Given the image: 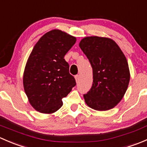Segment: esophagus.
Returning <instances> with one entry per match:
<instances>
[{"label":"esophagus","instance_id":"obj_1","mask_svg":"<svg viewBox=\"0 0 147 147\" xmlns=\"http://www.w3.org/2000/svg\"><path fill=\"white\" fill-rule=\"evenodd\" d=\"M80 75H76V76H75V80H76L77 83L80 82Z\"/></svg>","mask_w":147,"mask_h":147}]
</instances>
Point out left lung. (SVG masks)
<instances>
[{
  "label": "left lung",
  "instance_id": "obj_1",
  "mask_svg": "<svg viewBox=\"0 0 147 147\" xmlns=\"http://www.w3.org/2000/svg\"><path fill=\"white\" fill-rule=\"evenodd\" d=\"M79 45L93 70V84L84 94V101L95 110L112 109L123 98L129 82L126 57L117 44L108 38L85 37Z\"/></svg>",
  "mask_w": 147,
  "mask_h": 147
}]
</instances>
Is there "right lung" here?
<instances>
[{"label": "right lung", "instance_id": "obj_1", "mask_svg": "<svg viewBox=\"0 0 147 147\" xmlns=\"http://www.w3.org/2000/svg\"><path fill=\"white\" fill-rule=\"evenodd\" d=\"M76 38L60 30L42 35L34 46L25 67L23 87L35 110L52 114L63 106L62 99L76 85L64 59Z\"/></svg>", "mask_w": 147, "mask_h": 147}]
</instances>
